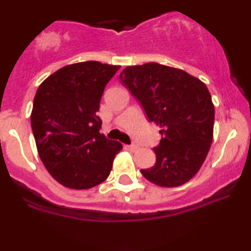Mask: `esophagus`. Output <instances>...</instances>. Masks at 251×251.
Returning <instances> with one entry per match:
<instances>
[{"instance_id":"1","label":"esophagus","mask_w":251,"mask_h":251,"mask_svg":"<svg viewBox=\"0 0 251 251\" xmlns=\"http://www.w3.org/2000/svg\"><path fill=\"white\" fill-rule=\"evenodd\" d=\"M126 149H127L128 151H131V152H135V151L138 150V146L137 145H127V146H126Z\"/></svg>"}]
</instances>
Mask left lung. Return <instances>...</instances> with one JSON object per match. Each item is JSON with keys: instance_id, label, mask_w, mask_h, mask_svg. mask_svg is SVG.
I'll return each mask as SVG.
<instances>
[{"instance_id": "obj_1", "label": "left lung", "mask_w": 251, "mask_h": 251, "mask_svg": "<svg viewBox=\"0 0 251 251\" xmlns=\"http://www.w3.org/2000/svg\"><path fill=\"white\" fill-rule=\"evenodd\" d=\"M120 80L143 105L150 122L160 126L155 165L141 170L160 187L188 182L209 152L214 132V104L206 84L180 69L158 63L127 66Z\"/></svg>"}]
</instances>
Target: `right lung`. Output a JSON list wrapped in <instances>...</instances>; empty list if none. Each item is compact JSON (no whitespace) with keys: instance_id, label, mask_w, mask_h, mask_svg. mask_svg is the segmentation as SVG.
Wrapping results in <instances>:
<instances>
[{"instance_id":"right-lung-1","label":"right lung","mask_w":251,"mask_h":251,"mask_svg":"<svg viewBox=\"0 0 251 251\" xmlns=\"http://www.w3.org/2000/svg\"><path fill=\"white\" fill-rule=\"evenodd\" d=\"M119 68L75 63L50 75L36 92L31 127L39 158L66 188L89 189L106 180L123 149L99 133L97 116L105 86Z\"/></svg>"}]
</instances>
